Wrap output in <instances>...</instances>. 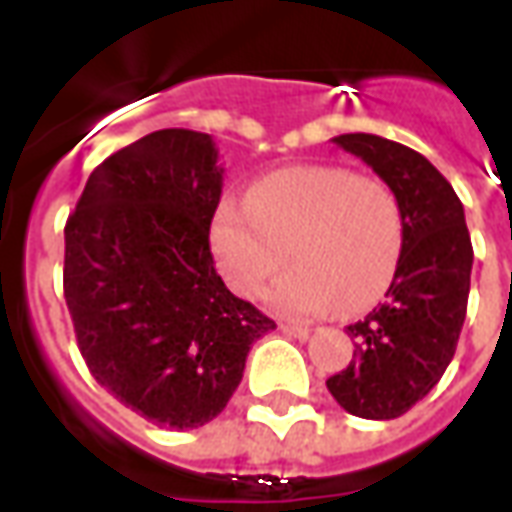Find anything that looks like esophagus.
Returning a JSON list of instances; mask_svg holds the SVG:
<instances>
[{
    "instance_id": "obj_1",
    "label": "esophagus",
    "mask_w": 512,
    "mask_h": 512,
    "mask_svg": "<svg viewBox=\"0 0 512 512\" xmlns=\"http://www.w3.org/2000/svg\"><path fill=\"white\" fill-rule=\"evenodd\" d=\"M281 333L292 335V338H300V341H305L308 335H311V330L305 327V324H294V322H281Z\"/></svg>"
}]
</instances>
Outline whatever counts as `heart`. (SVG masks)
<instances>
[{"mask_svg": "<svg viewBox=\"0 0 512 512\" xmlns=\"http://www.w3.org/2000/svg\"><path fill=\"white\" fill-rule=\"evenodd\" d=\"M404 240L393 188L333 163L272 171L253 185L251 201H220L210 223L220 278L240 297H256L283 259L292 261L264 294L286 316L371 308L393 283Z\"/></svg>", "mask_w": 512, "mask_h": 512, "instance_id": "heart-1", "label": "heart"}]
</instances>
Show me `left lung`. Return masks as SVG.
<instances>
[{
  "label": "left lung",
  "instance_id": "obj_1",
  "mask_svg": "<svg viewBox=\"0 0 512 512\" xmlns=\"http://www.w3.org/2000/svg\"><path fill=\"white\" fill-rule=\"evenodd\" d=\"M333 141L393 188L406 240L387 300L346 327L354 357L327 379V390L349 414L393 420L423 401L453 360L475 253L464 204L420 152L371 133H343Z\"/></svg>",
  "mask_w": 512,
  "mask_h": 512
}]
</instances>
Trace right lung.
I'll use <instances>...</instances> for the list:
<instances>
[{
  "instance_id": "add662e5",
  "label": "right lung",
  "mask_w": 512,
  "mask_h": 512,
  "mask_svg": "<svg viewBox=\"0 0 512 512\" xmlns=\"http://www.w3.org/2000/svg\"><path fill=\"white\" fill-rule=\"evenodd\" d=\"M220 188L212 136L155 130L89 174L65 223V300L89 374L177 431L226 409L253 341L275 330L215 272Z\"/></svg>"
}]
</instances>
